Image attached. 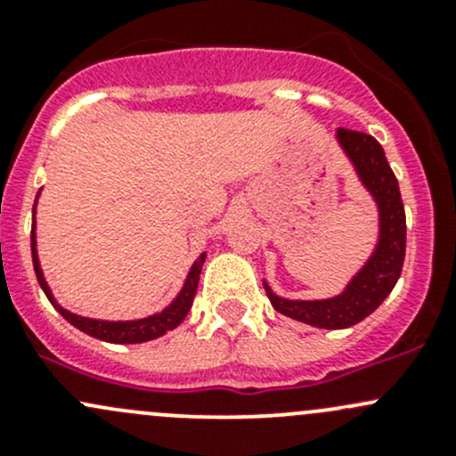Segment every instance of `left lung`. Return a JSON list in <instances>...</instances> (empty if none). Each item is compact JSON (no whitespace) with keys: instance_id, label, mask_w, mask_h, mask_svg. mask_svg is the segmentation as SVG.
<instances>
[{"instance_id":"obj_1","label":"left lung","mask_w":456,"mask_h":456,"mask_svg":"<svg viewBox=\"0 0 456 456\" xmlns=\"http://www.w3.org/2000/svg\"><path fill=\"white\" fill-rule=\"evenodd\" d=\"M335 139L351 159L362 185L377 202L379 242L348 287L329 300H287L275 296L265 282V291L275 311L317 329H348L369 317L397 284L406 256V214L399 183L386 160L384 147L370 134L344 127H339Z\"/></svg>"}]
</instances>
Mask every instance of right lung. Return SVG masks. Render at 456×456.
<instances>
[{
	"label": "right lung",
	"mask_w": 456,
	"mask_h": 456,
	"mask_svg": "<svg viewBox=\"0 0 456 456\" xmlns=\"http://www.w3.org/2000/svg\"><path fill=\"white\" fill-rule=\"evenodd\" d=\"M39 196V194H37ZM37 205V200H35ZM30 247H32V266H35L37 280H39L41 289L48 296V300L53 302L54 309L59 311L72 326H77L84 333L92 335L96 339H103V342H112V344H141V342H150V339L160 338L167 330L176 329L183 320H185L187 314L191 309V302H194L196 289H199V280H200V269L205 265L207 254H200L199 260L191 265L190 275H187L185 284H183L181 293L176 296V300L163 309L160 314H154L150 317H142V320H130V322H108V320H92V317H81L66 311L63 306L57 305V300L53 297V291H50L48 282L44 280V273H41L39 266V257H37V236H35V224H32L30 232Z\"/></svg>",
	"instance_id": "obj_1"
}]
</instances>
